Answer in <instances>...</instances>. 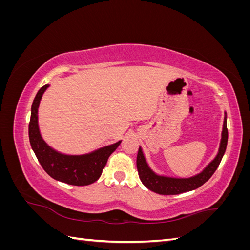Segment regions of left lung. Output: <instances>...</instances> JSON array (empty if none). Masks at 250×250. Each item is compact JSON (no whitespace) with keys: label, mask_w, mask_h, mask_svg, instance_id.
I'll list each match as a JSON object with an SVG mask.
<instances>
[{"label":"left lung","mask_w":250,"mask_h":250,"mask_svg":"<svg viewBox=\"0 0 250 250\" xmlns=\"http://www.w3.org/2000/svg\"><path fill=\"white\" fill-rule=\"evenodd\" d=\"M229 140V130L226 126V115L224 118L222 139L220 148H219L218 155L215 160L211 162L208 167L204 169L200 174L191 178H171L158 176L151 170L145 161V157L142 152V149L139 148L138 157H137V168L139 172L140 179L147 188L154 193L161 195H177L181 193H186L188 191H193L201 187L203 184L213 176V174L217 170L218 166L220 165L222 157L225 153L226 146H228Z\"/></svg>","instance_id":"obj_1"}]
</instances>
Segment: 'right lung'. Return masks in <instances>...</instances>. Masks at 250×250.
Listing matches in <instances>:
<instances>
[{
	"mask_svg": "<svg viewBox=\"0 0 250 250\" xmlns=\"http://www.w3.org/2000/svg\"><path fill=\"white\" fill-rule=\"evenodd\" d=\"M48 86V84L43 85L39 90L32 103L29 122L30 145L42 169L52 178L72 186L93 184L101 176L108 157L119 147L121 141L85 155H65L53 150L42 139L37 125V108Z\"/></svg>",
	"mask_w": 250,
	"mask_h": 250,
	"instance_id": "obj_1",
	"label": "right lung"
}]
</instances>
